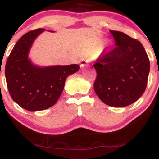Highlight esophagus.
I'll return each instance as SVG.
<instances>
[{"instance_id":"esophagus-1","label":"esophagus","mask_w":159,"mask_h":159,"mask_svg":"<svg viewBox=\"0 0 159 159\" xmlns=\"http://www.w3.org/2000/svg\"><path fill=\"white\" fill-rule=\"evenodd\" d=\"M89 60L87 59H84V60H82V61H81V67H84V66L87 65V64L89 63Z\"/></svg>"}]
</instances>
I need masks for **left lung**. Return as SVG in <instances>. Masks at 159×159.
Instances as JSON below:
<instances>
[{
  "instance_id": "left-lung-1",
  "label": "left lung",
  "mask_w": 159,
  "mask_h": 159,
  "mask_svg": "<svg viewBox=\"0 0 159 159\" xmlns=\"http://www.w3.org/2000/svg\"><path fill=\"white\" fill-rule=\"evenodd\" d=\"M116 47L94 64V90L110 106L124 107L136 102L146 89L150 61L142 44L119 31L110 30Z\"/></svg>"
}]
</instances>
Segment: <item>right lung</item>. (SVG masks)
Returning a JSON list of instances; mask_svg holds the SVG:
<instances>
[{"instance_id": "right-lung-1", "label": "right lung", "mask_w": 159, "mask_h": 159, "mask_svg": "<svg viewBox=\"0 0 159 159\" xmlns=\"http://www.w3.org/2000/svg\"><path fill=\"white\" fill-rule=\"evenodd\" d=\"M45 30L37 29L23 35L12 49L5 65L7 89L12 99L29 111L53 106L59 99L69 75L80 69L78 64L41 67L29 59L35 39Z\"/></svg>"}]
</instances>
